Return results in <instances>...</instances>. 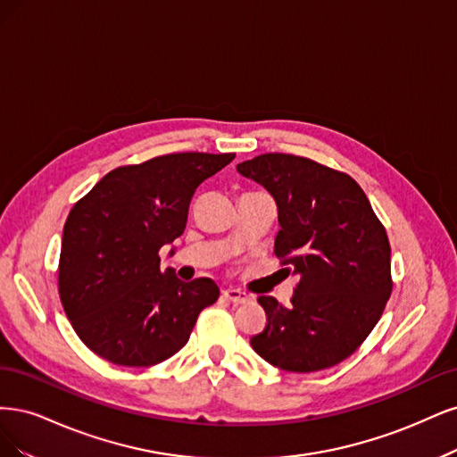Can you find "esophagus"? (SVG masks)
<instances>
[{
	"label": "esophagus",
	"instance_id": "34e87169",
	"mask_svg": "<svg viewBox=\"0 0 457 457\" xmlns=\"http://www.w3.org/2000/svg\"><path fill=\"white\" fill-rule=\"evenodd\" d=\"M224 298H228L233 303H246L250 300L248 294L239 290V288H226L224 290Z\"/></svg>",
	"mask_w": 457,
	"mask_h": 457
}]
</instances>
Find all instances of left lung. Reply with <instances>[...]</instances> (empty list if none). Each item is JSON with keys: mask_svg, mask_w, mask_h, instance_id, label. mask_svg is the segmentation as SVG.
Listing matches in <instances>:
<instances>
[{"mask_svg": "<svg viewBox=\"0 0 457 457\" xmlns=\"http://www.w3.org/2000/svg\"><path fill=\"white\" fill-rule=\"evenodd\" d=\"M237 170L273 195L275 256L300 277L290 305L260 296L268 325L250 345L287 372L342 362L372 332L391 296L386 228L349 174L290 154H263Z\"/></svg>", "mask_w": 457, "mask_h": 457, "instance_id": "8db88e82", "label": "left lung"}]
</instances>
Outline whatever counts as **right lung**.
<instances>
[{
    "mask_svg": "<svg viewBox=\"0 0 457 457\" xmlns=\"http://www.w3.org/2000/svg\"><path fill=\"white\" fill-rule=\"evenodd\" d=\"M235 154H169L117 167L70 211L58 294L79 340L121 366H152L180 351L220 288L161 271L159 250L180 237L201 182ZM174 250H170V254Z\"/></svg>",
    "mask_w": 457,
    "mask_h": 457,
    "instance_id": "add662e5",
    "label": "right lung"
}]
</instances>
